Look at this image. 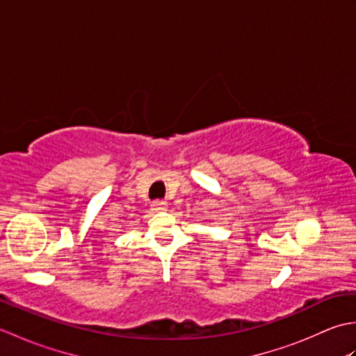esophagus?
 <instances>
[{"instance_id":"1","label":"esophagus","mask_w":356,"mask_h":356,"mask_svg":"<svg viewBox=\"0 0 356 356\" xmlns=\"http://www.w3.org/2000/svg\"><path fill=\"white\" fill-rule=\"evenodd\" d=\"M165 209H166L165 202H153V205H151V211H153V213H163Z\"/></svg>"}]
</instances>
